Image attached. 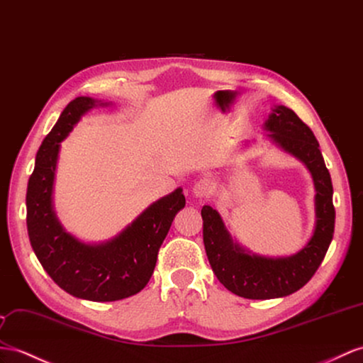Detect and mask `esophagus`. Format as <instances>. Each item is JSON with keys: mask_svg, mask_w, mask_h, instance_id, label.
I'll use <instances>...</instances> for the list:
<instances>
[{"mask_svg": "<svg viewBox=\"0 0 363 363\" xmlns=\"http://www.w3.org/2000/svg\"><path fill=\"white\" fill-rule=\"evenodd\" d=\"M211 189H213V185L208 179H199V181L194 182L191 191L196 198H207L208 194L211 193Z\"/></svg>", "mask_w": 363, "mask_h": 363, "instance_id": "obj_1", "label": "esophagus"}]
</instances>
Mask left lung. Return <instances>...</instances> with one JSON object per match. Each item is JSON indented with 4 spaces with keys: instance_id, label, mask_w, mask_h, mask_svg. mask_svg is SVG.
Listing matches in <instances>:
<instances>
[{
    "instance_id": "left-lung-1",
    "label": "left lung",
    "mask_w": 363,
    "mask_h": 363,
    "mask_svg": "<svg viewBox=\"0 0 363 363\" xmlns=\"http://www.w3.org/2000/svg\"><path fill=\"white\" fill-rule=\"evenodd\" d=\"M264 128L272 143L297 157L311 173L315 222L306 245L284 257L255 255L231 238L215 208L203 206L201 210L203 245L213 273L228 291L245 299L261 301L291 294L310 281L328 252L336 218L331 176L311 128L285 106H274Z\"/></svg>"
}]
</instances>
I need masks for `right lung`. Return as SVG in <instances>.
Instances as JSON below:
<instances>
[{
  "label": "right lung",
  "mask_w": 363,
  "mask_h": 363,
  "mask_svg": "<svg viewBox=\"0 0 363 363\" xmlns=\"http://www.w3.org/2000/svg\"><path fill=\"white\" fill-rule=\"evenodd\" d=\"M96 106L108 102L89 96L70 101L43 141L27 185V231L36 257L60 288L79 299L111 302L139 293L150 281L157 252L185 198L176 189L106 242L87 244L66 231L52 198L60 148L81 116Z\"/></svg>",
  "instance_id": "add662e5"
}]
</instances>
